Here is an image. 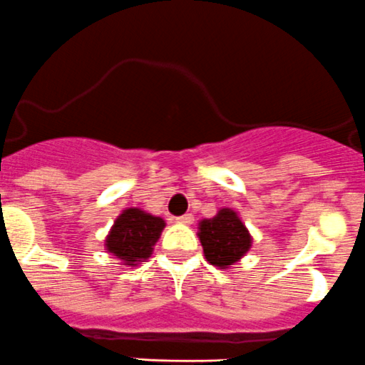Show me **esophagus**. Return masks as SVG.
I'll list each match as a JSON object with an SVG mask.
<instances>
[{"mask_svg": "<svg viewBox=\"0 0 365 365\" xmlns=\"http://www.w3.org/2000/svg\"><path fill=\"white\" fill-rule=\"evenodd\" d=\"M175 220L179 222V224L190 225V224H192V222H193V215H192V213H186V215H182V217H177Z\"/></svg>", "mask_w": 365, "mask_h": 365, "instance_id": "1", "label": "esophagus"}]
</instances>
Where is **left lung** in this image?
Segmentation results:
<instances>
[{
    "label": "left lung",
    "instance_id": "1",
    "mask_svg": "<svg viewBox=\"0 0 365 365\" xmlns=\"http://www.w3.org/2000/svg\"><path fill=\"white\" fill-rule=\"evenodd\" d=\"M199 240L207 262L218 269H229L240 262L252 245L251 232L237 211L229 207H222L213 218L199 222Z\"/></svg>",
    "mask_w": 365,
    "mask_h": 365
}]
</instances>
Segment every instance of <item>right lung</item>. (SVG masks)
<instances>
[{"label":"right lung","instance_id":"right-lung-1","mask_svg":"<svg viewBox=\"0 0 365 365\" xmlns=\"http://www.w3.org/2000/svg\"><path fill=\"white\" fill-rule=\"evenodd\" d=\"M163 229L165 220L161 217L147 213L140 207H127L114 220L106 238V249L125 265H138L150 258Z\"/></svg>","mask_w":365,"mask_h":365}]
</instances>
